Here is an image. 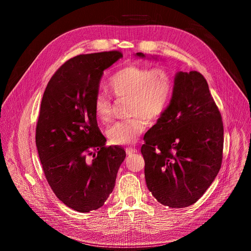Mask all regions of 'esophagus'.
<instances>
[{"label":"esophagus","instance_id":"obj_1","mask_svg":"<svg viewBox=\"0 0 251 251\" xmlns=\"http://www.w3.org/2000/svg\"><path fill=\"white\" fill-rule=\"evenodd\" d=\"M137 152V150L135 149V148H132V147H128V148H126V153H127V155H132V154H134V153H136Z\"/></svg>","mask_w":251,"mask_h":251}]
</instances>
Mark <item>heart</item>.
<instances>
[{
    "label": "heart",
    "instance_id": "obj_1",
    "mask_svg": "<svg viewBox=\"0 0 251 251\" xmlns=\"http://www.w3.org/2000/svg\"><path fill=\"white\" fill-rule=\"evenodd\" d=\"M109 88L118 98L128 97V115L132 117L110 125L106 135L111 144L129 145L136 142L146 128V118L159 119L168 108L174 92V81L163 69L126 66L109 78ZM94 111L99 121L109 122L112 105L108 97L98 93L95 97Z\"/></svg>",
    "mask_w": 251,
    "mask_h": 251
}]
</instances>
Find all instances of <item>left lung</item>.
Segmentation results:
<instances>
[{"label":"left lung","mask_w":251,"mask_h":251,"mask_svg":"<svg viewBox=\"0 0 251 251\" xmlns=\"http://www.w3.org/2000/svg\"><path fill=\"white\" fill-rule=\"evenodd\" d=\"M144 141L145 179L152 195L169 207L195 203L216 178L223 157L222 117L203 75L177 73L171 102Z\"/></svg>","instance_id":"left-lung-1"}]
</instances>
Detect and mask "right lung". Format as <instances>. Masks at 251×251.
<instances>
[{
  "label": "right lung",
  "instance_id": "add662e5",
  "mask_svg": "<svg viewBox=\"0 0 251 251\" xmlns=\"http://www.w3.org/2000/svg\"><path fill=\"white\" fill-rule=\"evenodd\" d=\"M121 57L109 51L69 59L50 79L40 104L35 143L47 181L80 213L104 204L126 156L122 147L105 146L94 111L103 71Z\"/></svg>",
  "mask_w": 251,
  "mask_h": 251
}]
</instances>
